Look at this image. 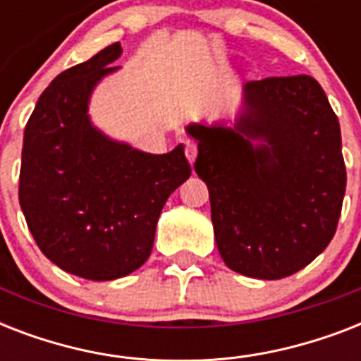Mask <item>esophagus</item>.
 <instances>
[{"label": "esophagus", "instance_id": "obj_1", "mask_svg": "<svg viewBox=\"0 0 361 361\" xmlns=\"http://www.w3.org/2000/svg\"><path fill=\"white\" fill-rule=\"evenodd\" d=\"M197 153H198V147L197 144L192 140H187L185 144V157L189 159V163H195V159H197Z\"/></svg>", "mask_w": 361, "mask_h": 361}]
</instances>
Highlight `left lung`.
I'll return each instance as SVG.
<instances>
[{
	"label": "left lung",
	"instance_id": "8db88e82",
	"mask_svg": "<svg viewBox=\"0 0 361 361\" xmlns=\"http://www.w3.org/2000/svg\"><path fill=\"white\" fill-rule=\"evenodd\" d=\"M234 129L192 123L221 258L255 279L313 262L337 231L347 170L341 129L313 76L251 80Z\"/></svg>",
	"mask_w": 361,
	"mask_h": 361
}]
</instances>
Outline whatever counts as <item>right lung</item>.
I'll use <instances>...</instances> for the list:
<instances>
[{
    "instance_id": "add662e5",
    "label": "right lung",
    "mask_w": 361,
    "mask_h": 361,
    "mask_svg": "<svg viewBox=\"0 0 361 361\" xmlns=\"http://www.w3.org/2000/svg\"><path fill=\"white\" fill-rule=\"evenodd\" d=\"M120 56L114 42L56 76L24 130L18 198L27 228L48 260L92 281L146 262L164 202L191 176L181 144L152 155L90 121L93 87Z\"/></svg>"
}]
</instances>
